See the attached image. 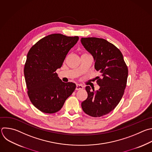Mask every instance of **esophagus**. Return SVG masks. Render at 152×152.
I'll return each instance as SVG.
<instances>
[{
	"label": "esophagus",
	"mask_w": 152,
	"mask_h": 152,
	"mask_svg": "<svg viewBox=\"0 0 152 152\" xmlns=\"http://www.w3.org/2000/svg\"><path fill=\"white\" fill-rule=\"evenodd\" d=\"M83 88V86L80 84H77L76 86V90H81Z\"/></svg>",
	"instance_id": "1"
}]
</instances>
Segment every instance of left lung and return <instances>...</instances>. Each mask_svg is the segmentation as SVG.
<instances>
[{"label": "left lung", "instance_id": "8db88e82", "mask_svg": "<svg viewBox=\"0 0 152 152\" xmlns=\"http://www.w3.org/2000/svg\"><path fill=\"white\" fill-rule=\"evenodd\" d=\"M80 41L93 57L95 70L101 73L96 77L98 90L86 86L88 97L82 103V108L91 116L100 117L110 113L120 102L126 85L128 67L120 50L107 40L82 37Z\"/></svg>", "mask_w": 152, "mask_h": 152}]
</instances>
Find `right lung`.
Masks as SVG:
<instances>
[{
  "mask_svg": "<svg viewBox=\"0 0 152 152\" xmlns=\"http://www.w3.org/2000/svg\"><path fill=\"white\" fill-rule=\"evenodd\" d=\"M78 40V36L52 34L41 39L29 50L24 77L29 98L40 111L57 112L75 91L76 84L63 82L56 71L61 68L67 53Z\"/></svg>",
  "mask_w": 152,
  "mask_h": 152,
  "instance_id": "right-lung-1",
  "label": "right lung"
}]
</instances>
